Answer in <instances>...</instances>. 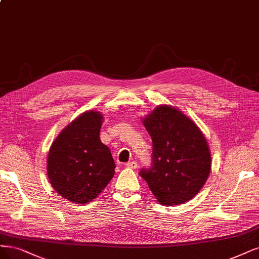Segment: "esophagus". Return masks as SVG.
<instances>
[{"label": "esophagus", "instance_id": "34e87169", "mask_svg": "<svg viewBox=\"0 0 259 259\" xmlns=\"http://www.w3.org/2000/svg\"><path fill=\"white\" fill-rule=\"evenodd\" d=\"M125 166H126L127 168L135 169V168H137V163H136V162H128V163L125 164Z\"/></svg>", "mask_w": 259, "mask_h": 259}]
</instances>
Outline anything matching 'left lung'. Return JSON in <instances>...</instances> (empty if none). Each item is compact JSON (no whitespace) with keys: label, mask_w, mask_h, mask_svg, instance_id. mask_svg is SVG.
<instances>
[{"label":"left lung","mask_w":259,"mask_h":259,"mask_svg":"<svg viewBox=\"0 0 259 259\" xmlns=\"http://www.w3.org/2000/svg\"><path fill=\"white\" fill-rule=\"evenodd\" d=\"M152 139V163L140 177L164 206L191 200L206 183L211 155L196 124L170 106H159L144 120Z\"/></svg>","instance_id":"obj_1"}]
</instances>
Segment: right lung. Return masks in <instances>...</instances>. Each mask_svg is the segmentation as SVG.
Masks as SVG:
<instances>
[{"label":"right lung","instance_id":"obj_1","mask_svg":"<svg viewBox=\"0 0 259 259\" xmlns=\"http://www.w3.org/2000/svg\"><path fill=\"white\" fill-rule=\"evenodd\" d=\"M103 117L87 111L61 132L49 150L47 174L53 189L75 203L97 197L112 179L115 164L100 139Z\"/></svg>","mask_w":259,"mask_h":259}]
</instances>
